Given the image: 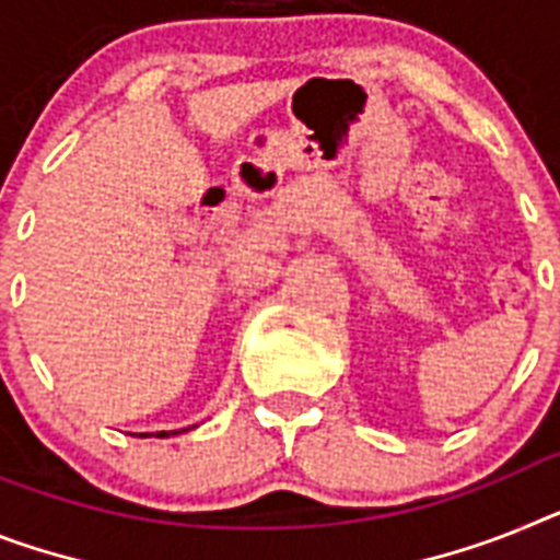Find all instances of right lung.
<instances>
[{"mask_svg":"<svg viewBox=\"0 0 560 560\" xmlns=\"http://www.w3.org/2000/svg\"><path fill=\"white\" fill-rule=\"evenodd\" d=\"M190 430V427H185V430H162V432H156V439H171V435H178V432H187ZM150 432H139V439H148Z\"/></svg>","mask_w":560,"mask_h":560,"instance_id":"1","label":"right lung"}]
</instances>
